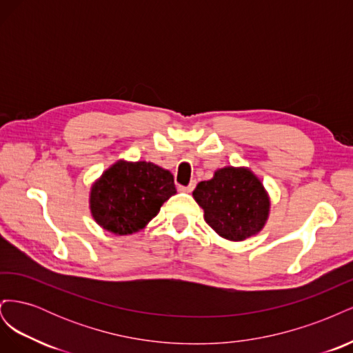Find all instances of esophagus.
I'll list each match as a JSON object with an SVG mask.
<instances>
[{
	"label": "esophagus",
	"instance_id": "1",
	"mask_svg": "<svg viewBox=\"0 0 353 353\" xmlns=\"http://www.w3.org/2000/svg\"><path fill=\"white\" fill-rule=\"evenodd\" d=\"M194 187H196V181H191V183H190L188 185H185V187L181 185L179 190H181V191H185V193H191V191L194 190Z\"/></svg>",
	"mask_w": 353,
	"mask_h": 353
}]
</instances>
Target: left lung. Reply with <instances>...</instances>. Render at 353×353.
Listing matches in <instances>:
<instances>
[{"label": "left lung", "instance_id": "left-lung-1", "mask_svg": "<svg viewBox=\"0 0 353 353\" xmlns=\"http://www.w3.org/2000/svg\"><path fill=\"white\" fill-rule=\"evenodd\" d=\"M205 221L221 237L243 241L258 234L270 213V197L250 169L227 166L193 191Z\"/></svg>", "mask_w": 353, "mask_h": 353}]
</instances>
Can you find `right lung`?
Wrapping results in <instances>:
<instances>
[{"instance_id": "right-lung-1", "label": "right lung", "mask_w": 353, "mask_h": 353, "mask_svg": "<svg viewBox=\"0 0 353 353\" xmlns=\"http://www.w3.org/2000/svg\"><path fill=\"white\" fill-rule=\"evenodd\" d=\"M175 193L169 170L150 162L121 160L91 187L90 208L100 227L126 236L143 230Z\"/></svg>"}]
</instances>
